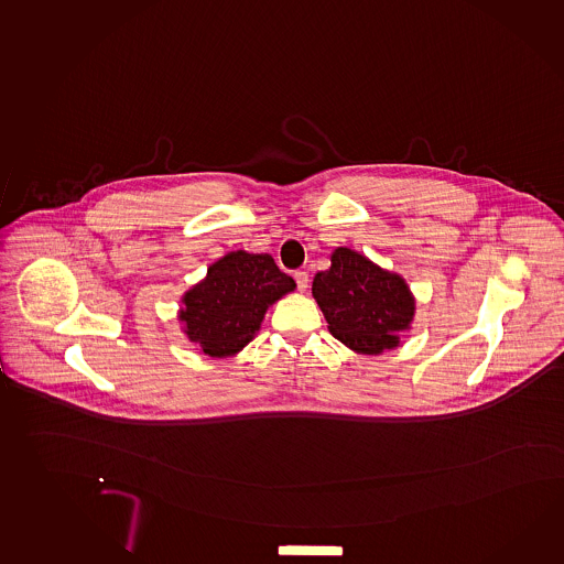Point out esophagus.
I'll return each mask as SVG.
<instances>
[{"label": "esophagus", "instance_id": "obj_1", "mask_svg": "<svg viewBox=\"0 0 564 564\" xmlns=\"http://www.w3.org/2000/svg\"><path fill=\"white\" fill-rule=\"evenodd\" d=\"M294 281H296L301 293H304V291L308 289V273H306V271H296V273H294Z\"/></svg>", "mask_w": 564, "mask_h": 564}]
</instances>
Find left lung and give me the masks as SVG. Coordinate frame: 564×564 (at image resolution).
Listing matches in <instances>:
<instances>
[{"mask_svg":"<svg viewBox=\"0 0 564 564\" xmlns=\"http://www.w3.org/2000/svg\"><path fill=\"white\" fill-rule=\"evenodd\" d=\"M329 260V270L312 281L329 334L359 355L400 347V334L411 329L416 311L408 281L347 246L335 248Z\"/></svg>","mask_w":564,"mask_h":564,"instance_id":"obj_1","label":"left lung"}]
</instances>
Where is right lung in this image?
I'll list each match as a JSON object with an SVG mask.
<instances>
[{"instance_id": "obj_1", "label": "right lung", "mask_w": 564, "mask_h": 564, "mask_svg": "<svg viewBox=\"0 0 564 564\" xmlns=\"http://www.w3.org/2000/svg\"><path fill=\"white\" fill-rule=\"evenodd\" d=\"M294 289L270 253H225L182 294V332L212 359L235 357L260 332L268 308Z\"/></svg>"}]
</instances>
